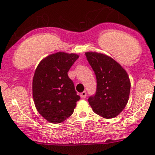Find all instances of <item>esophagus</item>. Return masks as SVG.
I'll use <instances>...</instances> for the list:
<instances>
[{
  "mask_svg": "<svg viewBox=\"0 0 155 155\" xmlns=\"http://www.w3.org/2000/svg\"><path fill=\"white\" fill-rule=\"evenodd\" d=\"M80 96H81V98H85L86 96H87V93H86V92L84 91V92H82V93H80Z\"/></svg>",
  "mask_w": 155,
  "mask_h": 155,
  "instance_id": "34e87169",
  "label": "esophagus"
}]
</instances>
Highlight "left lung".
<instances>
[{"label": "left lung", "mask_w": 155, "mask_h": 155, "mask_svg": "<svg viewBox=\"0 0 155 155\" xmlns=\"http://www.w3.org/2000/svg\"><path fill=\"white\" fill-rule=\"evenodd\" d=\"M96 76L95 96L88 98L93 112L104 118H113L125 108L130 98L131 83L127 71L106 54L86 52Z\"/></svg>", "instance_id": "obj_1"}]
</instances>
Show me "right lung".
<instances>
[{
    "instance_id": "add662e5",
    "label": "right lung",
    "mask_w": 155,
    "mask_h": 155,
    "mask_svg": "<svg viewBox=\"0 0 155 155\" xmlns=\"http://www.w3.org/2000/svg\"><path fill=\"white\" fill-rule=\"evenodd\" d=\"M79 56L57 52L42 59L35 70L32 95L38 113L52 124L63 122L74 113L80 96L68 72Z\"/></svg>"
}]
</instances>
